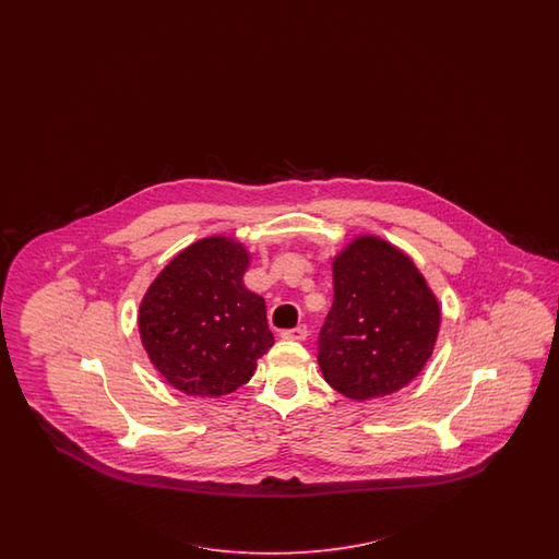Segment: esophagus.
I'll return each mask as SVG.
<instances>
[{
  "label": "esophagus",
  "instance_id": "1",
  "mask_svg": "<svg viewBox=\"0 0 559 559\" xmlns=\"http://www.w3.org/2000/svg\"><path fill=\"white\" fill-rule=\"evenodd\" d=\"M281 336L287 340H305L307 338V325H297V328H290V330H283Z\"/></svg>",
  "mask_w": 559,
  "mask_h": 559
}]
</instances>
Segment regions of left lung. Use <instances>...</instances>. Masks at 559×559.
<instances>
[{"mask_svg":"<svg viewBox=\"0 0 559 559\" xmlns=\"http://www.w3.org/2000/svg\"><path fill=\"white\" fill-rule=\"evenodd\" d=\"M334 304L318 340L323 379L350 400L383 397L418 377L435 350L440 307L402 250L356 237L332 264Z\"/></svg>","mask_w":559,"mask_h":559,"instance_id":"1","label":"left lung"}]
</instances>
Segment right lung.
I'll return each instance as SVG.
<instances>
[{"label": "right lung", "instance_id": "obj_1", "mask_svg": "<svg viewBox=\"0 0 559 559\" xmlns=\"http://www.w3.org/2000/svg\"><path fill=\"white\" fill-rule=\"evenodd\" d=\"M250 254L231 237H204L157 274L139 307V334L171 388L219 397L252 379L274 336L266 304L243 287Z\"/></svg>", "mask_w": 559, "mask_h": 559}]
</instances>
